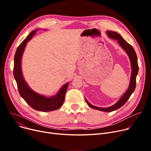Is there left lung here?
Instances as JSON below:
<instances>
[{"instance_id": "8db88e82", "label": "left lung", "mask_w": 151, "mask_h": 151, "mask_svg": "<svg viewBox=\"0 0 151 151\" xmlns=\"http://www.w3.org/2000/svg\"><path fill=\"white\" fill-rule=\"evenodd\" d=\"M106 33L109 38L115 40L117 42L118 44L125 51V52L128 55V56L129 58V59L130 61L132 72H131L130 84L129 86V88L126 91V92L122 95V97L120 98V99L114 105L109 107L101 108V107L96 106L91 104L88 101V100L86 99V97H85V100L87 104H88V106L92 109L101 111H104V112H111V111H115L122 107L127 102V101L129 99L131 95L134 92V89H135L136 78L138 73L139 68L138 65V59L137 56V54L135 52V51H134V50L133 49V47L130 44H129L127 42L120 34H119L118 33L116 32L108 30L106 31Z\"/></svg>"}]
</instances>
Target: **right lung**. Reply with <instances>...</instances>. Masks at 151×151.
<instances>
[{
    "label": "right lung",
    "instance_id": "obj_1",
    "mask_svg": "<svg viewBox=\"0 0 151 151\" xmlns=\"http://www.w3.org/2000/svg\"><path fill=\"white\" fill-rule=\"evenodd\" d=\"M38 30L39 29H37L31 32L18 47L14 58L13 75L17 83L20 96L27 104L35 110L42 112H48L58 109L62 106L70 82L62 86L56 94L47 97L35 92L30 88L25 81L21 67L22 54L27 42L32 38Z\"/></svg>",
    "mask_w": 151,
    "mask_h": 151
}]
</instances>
